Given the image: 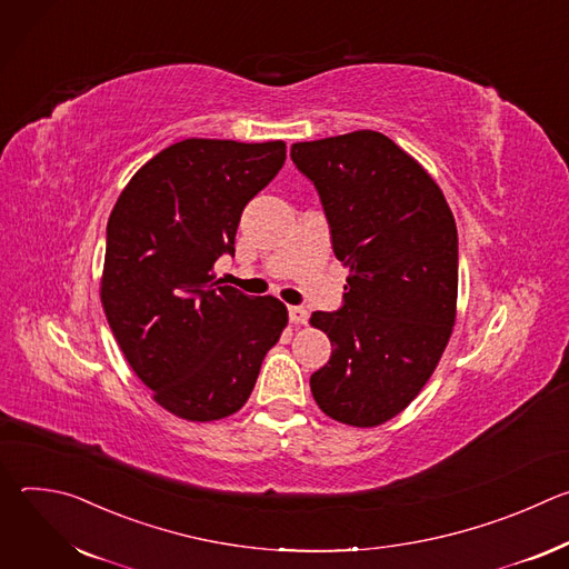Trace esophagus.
Returning <instances> with one entry per match:
<instances>
[{
	"mask_svg": "<svg viewBox=\"0 0 569 569\" xmlns=\"http://www.w3.org/2000/svg\"><path fill=\"white\" fill-rule=\"evenodd\" d=\"M288 315H290L292 323H306L308 321V310L303 306H290Z\"/></svg>",
	"mask_w": 569,
	"mask_h": 569,
	"instance_id": "esophagus-1",
	"label": "esophagus"
}]
</instances>
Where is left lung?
Here are the masks:
<instances>
[{
  "label": "left lung",
  "mask_w": 569,
  "mask_h": 569,
  "mask_svg": "<svg viewBox=\"0 0 569 569\" xmlns=\"http://www.w3.org/2000/svg\"><path fill=\"white\" fill-rule=\"evenodd\" d=\"M349 270L345 306L312 312L331 360L310 376L319 410L353 428L400 415L435 373L457 317L455 216L419 161L373 130L292 143Z\"/></svg>",
  "instance_id": "left-lung-1"
}]
</instances>
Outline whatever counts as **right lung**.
<instances>
[{
	"label": "right lung",
	"mask_w": 569,
	"mask_h": 569,
	"mask_svg": "<svg viewBox=\"0 0 569 569\" xmlns=\"http://www.w3.org/2000/svg\"><path fill=\"white\" fill-rule=\"evenodd\" d=\"M283 161V141L184 139L148 159L110 213L101 303L128 365L178 419L238 412L288 327L277 297L213 274L233 254L242 209Z\"/></svg>",
	"instance_id": "1"
}]
</instances>
